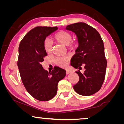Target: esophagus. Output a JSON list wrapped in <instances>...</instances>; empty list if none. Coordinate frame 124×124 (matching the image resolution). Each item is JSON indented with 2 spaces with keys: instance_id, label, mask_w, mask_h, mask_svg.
<instances>
[{
  "instance_id": "34e87169",
  "label": "esophagus",
  "mask_w": 124,
  "mask_h": 124,
  "mask_svg": "<svg viewBox=\"0 0 124 124\" xmlns=\"http://www.w3.org/2000/svg\"><path fill=\"white\" fill-rule=\"evenodd\" d=\"M70 70H66V74H70Z\"/></svg>"
}]
</instances>
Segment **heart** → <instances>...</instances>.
Segmentation results:
<instances>
[{"mask_svg":"<svg viewBox=\"0 0 124 124\" xmlns=\"http://www.w3.org/2000/svg\"><path fill=\"white\" fill-rule=\"evenodd\" d=\"M54 39L60 42L65 45H67L69 49H73L75 47V43L72 41V37L70 33L66 31H60L54 35ZM44 47L45 51L47 53H51L52 51V43L49 39H46L44 43ZM69 61L68 56H63L56 58L55 62L58 66L64 67L67 65V62Z\"/></svg>","mask_w":124,"mask_h":124,"instance_id":"heart-1","label":"heart"}]
</instances>
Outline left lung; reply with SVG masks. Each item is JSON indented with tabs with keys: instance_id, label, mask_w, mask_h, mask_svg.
<instances>
[{
	"instance_id": "1",
	"label": "left lung",
	"mask_w": 124,
	"mask_h": 124,
	"mask_svg": "<svg viewBox=\"0 0 124 124\" xmlns=\"http://www.w3.org/2000/svg\"><path fill=\"white\" fill-rule=\"evenodd\" d=\"M66 29L75 33L79 44L70 65L80 70L84 66L85 70L83 74L76 72L79 80L73 89L80 95H93L100 90L105 78L107 60L103 41L96 29L85 23L68 25Z\"/></svg>"
}]
</instances>
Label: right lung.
<instances>
[{
  "label": "right lung",
  "instance_id": "add662e5",
  "mask_svg": "<svg viewBox=\"0 0 124 124\" xmlns=\"http://www.w3.org/2000/svg\"><path fill=\"white\" fill-rule=\"evenodd\" d=\"M57 29V27H35L27 33L18 47L17 66L22 83L27 92L40 101L52 99L57 93L58 82L66 76L63 69L54 67L48 72L41 65L47 55L45 39Z\"/></svg>",
  "mask_w": 124,
  "mask_h": 124
}]
</instances>
